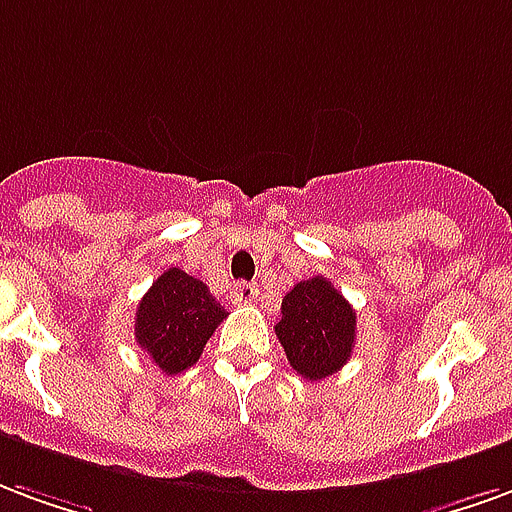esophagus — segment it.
<instances>
[{
    "mask_svg": "<svg viewBox=\"0 0 512 512\" xmlns=\"http://www.w3.org/2000/svg\"><path fill=\"white\" fill-rule=\"evenodd\" d=\"M256 297H259V286L256 283H248V281H240L237 286H234V300L245 302V305H251V302H256Z\"/></svg>",
    "mask_w": 512,
    "mask_h": 512,
    "instance_id": "34e87169",
    "label": "esophagus"
}]
</instances>
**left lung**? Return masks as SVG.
Returning a JSON list of instances; mask_svg holds the SVG:
<instances>
[{
    "instance_id": "1",
    "label": "left lung",
    "mask_w": 512,
    "mask_h": 512,
    "mask_svg": "<svg viewBox=\"0 0 512 512\" xmlns=\"http://www.w3.org/2000/svg\"><path fill=\"white\" fill-rule=\"evenodd\" d=\"M357 313L333 283L316 275L294 283L281 302L275 335L286 360L308 382H322L349 363Z\"/></svg>"
}]
</instances>
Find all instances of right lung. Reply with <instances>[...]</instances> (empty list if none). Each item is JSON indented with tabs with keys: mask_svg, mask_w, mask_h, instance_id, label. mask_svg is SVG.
Returning <instances> with one entry per match:
<instances>
[{
	"mask_svg": "<svg viewBox=\"0 0 512 512\" xmlns=\"http://www.w3.org/2000/svg\"><path fill=\"white\" fill-rule=\"evenodd\" d=\"M226 316V308L199 278L171 267L138 302L136 343L163 374L177 376L199 363L210 335Z\"/></svg>",
	"mask_w": 512,
	"mask_h": 512,
	"instance_id": "1",
	"label": "right lung"
}]
</instances>
